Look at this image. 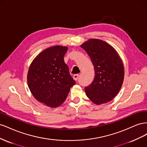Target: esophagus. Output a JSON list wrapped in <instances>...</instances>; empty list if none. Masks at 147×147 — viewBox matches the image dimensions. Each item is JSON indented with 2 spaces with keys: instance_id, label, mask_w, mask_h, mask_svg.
<instances>
[{
  "instance_id": "obj_1",
  "label": "esophagus",
  "mask_w": 147,
  "mask_h": 147,
  "mask_svg": "<svg viewBox=\"0 0 147 147\" xmlns=\"http://www.w3.org/2000/svg\"><path fill=\"white\" fill-rule=\"evenodd\" d=\"M79 77H80V75H78V74H75V75H74V77H73V78H74V79L75 80H78V78H79Z\"/></svg>"
}]
</instances>
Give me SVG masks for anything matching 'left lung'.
<instances>
[{
    "mask_svg": "<svg viewBox=\"0 0 147 147\" xmlns=\"http://www.w3.org/2000/svg\"><path fill=\"white\" fill-rule=\"evenodd\" d=\"M81 47L90 57L95 70L94 80L84 88L86 96L97 105L112 100L123 82L124 71L121 58L112 46L101 40L90 39Z\"/></svg>",
    "mask_w": 147,
    "mask_h": 147,
    "instance_id": "left-lung-1",
    "label": "left lung"
}]
</instances>
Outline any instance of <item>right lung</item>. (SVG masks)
Listing matches in <instances>:
<instances>
[{
  "instance_id": "1",
  "label": "right lung",
  "mask_w": 147,
  "mask_h": 147,
  "mask_svg": "<svg viewBox=\"0 0 147 147\" xmlns=\"http://www.w3.org/2000/svg\"><path fill=\"white\" fill-rule=\"evenodd\" d=\"M67 47L55 46L43 51L30 64L28 83L39 102L57 107L66 99L70 88L76 83L64 61Z\"/></svg>"
}]
</instances>
